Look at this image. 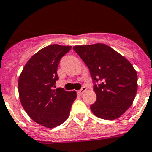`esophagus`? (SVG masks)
I'll return each mask as SVG.
<instances>
[{
	"label": "esophagus",
	"instance_id": "1",
	"mask_svg": "<svg viewBox=\"0 0 152 152\" xmlns=\"http://www.w3.org/2000/svg\"><path fill=\"white\" fill-rule=\"evenodd\" d=\"M86 91V87H85V86H83L81 90H79V91H77V94H78L79 95H81V94H83Z\"/></svg>",
	"mask_w": 152,
	"mask_h": 152
}]
</instances>
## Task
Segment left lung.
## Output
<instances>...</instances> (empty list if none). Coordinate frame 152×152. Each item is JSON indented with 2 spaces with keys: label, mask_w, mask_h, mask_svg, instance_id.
I'll use <instances>...</instances> for the list:
<instances>
[{
  "label": "left lung",
  "mask_w": 152,
  "mask_h": 152,
  "mask_svg": "<svg viewBox=\"0 0 152 152\" xmlns=\"http://www.w3.org/2000/svg\"><path fill=\"white\" fill-rule=\"evenodd\" d=\"M89 68L96 102L91 110L97 117L113 120L126 112L135 98L137 73L130 61L110 46L97 43L73 47Z\"/></svg>",
  "instance_id": "8db88e82"
}]
</instances>
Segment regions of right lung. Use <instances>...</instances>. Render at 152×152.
Listing matches in <instances>:
<instances>
[{"label": "right lung", "instance_id": "right-lung-1", "mask_svg": "<svg viewBox=\"0 0 152 152\" xmlns=\"http://www.w3.org/2000/svg\"><path fill=\"white\" fill-rule=\"evenodd\" d=\"M71 50L69 45H48L36 53L26 64L18 80V91L22 107L28 116L42 126L53 128L66 121L75 91L55 87L58 80L60 60Z\"/></svg>", "mask_w": 152, "mask_h": 152}]
</instances>
